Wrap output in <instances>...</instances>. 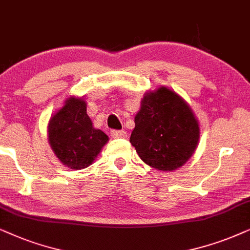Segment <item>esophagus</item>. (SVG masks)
<instances>
[{
    "label": "esophagus",
    "instance_id": "1",
    "mask_svg": "<svg viewBox=\"0 0 250 250\" xmlns=\"http://www.w3.org/2000/svg\"><path fill=\"white\" fill-rule=\"evenodd\" d=\"M111 136L113 138H125L127 137V132L125 130H111Z\"/></svg>",
    "mask_w": 250,
    "mask_h": 250
}]
</instances>
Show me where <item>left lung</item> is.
<instances>
[{"instance_id":"8db88e82","label":"left lung","mask_w":250,"mask_h":250,"mask_svg":"<svg viewBox=\"0 0 250 250\" xmlns=\"http://www.w3.org/2000/svg\"><path fill=\"white\" fill-rule=\"evenodd\" d=\"M199 142V125L188 105L167 88L146 94L130 143L145 164L162 171L182 167Z\"/></svg>"}]
</instances>
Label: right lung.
Listing matches in <instances>:
<instances>
[{
  "label": "right lung",
  "mask_w": 250,
  "mask_h": 250,
  "mask_svg": "<svg viewBox=\"0 0 250 250\" xmlns=\"http://www.w3.org/2000/svg\"><path fill=\"white\" fill-rule=\"evenodd\" d=\"M49 143L65 166L83 169L90 166L108 137L92 127L86 114V104L78 98H68L49 122Z\"/></svg>",
  "instance_id": "add662e5"
}]
</instances>
